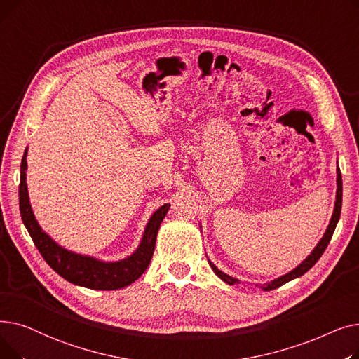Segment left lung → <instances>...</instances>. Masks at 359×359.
<instances>
[{"label":"left lung","instance_id":"1","mask_svg":"<svg viewBox=\"0 0 359 359\" xmlns=\"http://www.w3.org/2000/svg\"><path fill=\"white\" fill-rule=\"evenodd\" d=\"M341 210H342V175H341V168H337V192H336L334 210H333V215H332V219H330V222H329V227H327L325 236L322 237V240L318 241V244L314 248V250L311 252V255H310L303 263H301L299 266H297L294 271H291L290 273H287V275H284V276H280V278H278V279H275V280H271L269 284L260 285L263 291H271V290L279 288L280 285L287 284V282H290V280H292V279H295V278H298V276H301V275H304L309 269H311V268L316 265V262H317L320 257H322V255L325 253V250H326V248H327V244H329L330 240H332V236H333V233H334L337 221H339V218H341ZM210 265H211L212 271L217 273V276H219L224 282H227V284L234 285V284H237V282H240L238 279H236V278H233V276H229L227 273L221 272V271L214 265V263L210 262Z\"/></svg>","mask_w":359,"mask_h":359}]
</instances>
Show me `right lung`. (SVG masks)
I'll return each instance as SVG.
<instances>
[{"instance_id": "1", "label": "right lung", "mask_w": 359, "mask_h": 359, "mask_svg": "<svg viewBox=\"0 0 359 359\" xmlns=\"http://www.w3.org/2000/svg\"><path fill=\"white\" fill-rule=\"evenodd\" d=\"M26 154L27 151L22 158L18 203H20V214L23 224L26 225L34 246L41 252L48 265L56 273L71 282V284L86 287L90 290L111 291L128 287L132 282H135L145 272L151 262V257H153L157 233L161 221L164 219L170 208V203L163 205L161 208L157 210L153 214V217L149 218L140 248L134 255H130L123 260L102 262L90 256L68 252L67 249L58 246V244H56L46 233H43L41 225L37 224L34 218L26 184Z\"/></svg>"}]
</instances>
